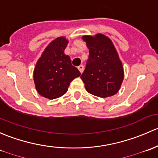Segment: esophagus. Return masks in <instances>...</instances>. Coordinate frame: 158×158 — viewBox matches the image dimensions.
Here are the masks:
<instances>
[{
    "instance_id": "obj_1",
    "label": "esophagus",
    "mask_w": 158,
    "mask_h": 158,
    "mask_svg": "<svg viewBox=\"0 0 158 158\" xmlns=\"http://www.w3.org/2000/svg\"><path fill=\"white\" fill-rule=\"evenodd\" d=\"M78 70L80 71V72L81 73H83V71H84V65H82V64H81V65L78 66Z\"/></svg>"
}]
</instances>
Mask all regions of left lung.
Masks as SVG:
<instances>
[{
  "instance_id": "1",
  "label": "left lung",
  "mask_w": 158,
  "mask_h": 158,
  "mask_svg": "<svg viewBox=\"0 0 158 158\" xmlns=\"http://www.w3.org/2000/svg\"><path fill=\"white\" fill-rule=\"evenodd\" d=\"M89 48V58L81 78L86 90L97 97L115 95L124 79V70L113 42L106 35L82 36Z\"/></svg>"
}]
</instances>
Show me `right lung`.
<instances>
[{"label":"right lung","mask_w":158,"mask_h":158,"mask_svg":"<svg viewBox=\"0 0 158 158\" xmlns=\"http://www.w3.org/2000/svg\"><path fill=\"white\" fill-rule=\"evenodd\" d=\"M68 40L60 36L52 41L39 58L33 71V80L37 92L49 100L64 95L70 83L81 75L71 64V58L64 54Z\"/></svg>","instance_id":"right-lung-1"}]
</instances>
